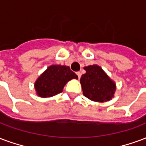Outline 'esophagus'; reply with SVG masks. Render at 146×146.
Masks as SVG:
<instances>
[{
	"label": "esophagus",
	"instance_id": "34e87169",
	"mask_svg": "<svg viewBox=\"0 0 146 146\" xmlns=\"http://www.w3.org/2000/svg\"><path fill=\"white\" fill-rule=\"evenodd\" d=\"M76 75L78 76V78H80V76H81V73L80 72H76Z\"/></svg>",
	"mask_w": 146,
	"mask_h": 146
}]
</instances>
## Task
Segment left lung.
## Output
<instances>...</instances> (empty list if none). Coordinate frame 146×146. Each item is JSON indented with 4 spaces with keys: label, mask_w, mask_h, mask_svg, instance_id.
<instances>
[{
    "label": "left lung",
    "mask_w": 146,
    "mask_h": 146,
    "mask_svg": "<svg viewBox=\"0 0 146 146\" xmlns=\"http://www.w3.org/2000/svg\"><path fill=\"white\" fill-rule=\"evenodd\" d=\"M84 70L86 73L80 78L84 96L96 102L111 100L116 90L115 83L98 65L88 66L84 67Z\"/></svg>",
    "instance_id": "8db88e82"
}]
</instances>
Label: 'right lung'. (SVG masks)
Instances as JSON below:
<instances>
[{"label": "right lung", "mask_w": 146, "mask_h": 146, "mask_svg": "<svg viewBox=\"0 0 146 146\" xmlns=\"http://www.w3.org/2000/svg\"><path fill=\"white\" fill-rule=\"evenodd\" d=\"M72 79H78V76L69 66L52 65L37 79L35 88L39 97L50 98L62 92L66 84Z\"/></svg>", "instance_id": "1"}]
</instances>
